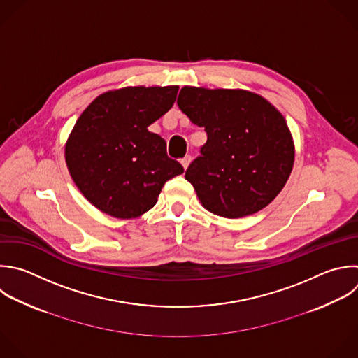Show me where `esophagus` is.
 Listing matches in <instances>:
<instances>
[{
  "label": "esophagus",
  "instance_id": "1",
  "mask_svg": "<svg viewBox=\"0 0 358 358\" xmlns=\"http://www.w3.org/2000/svg\"><path fill=\"white\" fill-rule=\"evenodd\" d=\"M190 161H192V158L187 155V157H185L182 161H180V164H182V166L185 168V171L187 169V166L190 165Z\"/></svg>",
  "mask_w": 358,
  "mask_h": 358
}]
</instances>
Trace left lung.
<instances>
[{"label":"left lung","mask_w":358,"mask_h":358,"mask_svg":"<svg viewBox=\"0 0 358 358\" xmlns=\"http://www.w3.org/2000/svg\"><path fill=\"white\" fill-rule=\"evenodd\" d=\"M178 106L207 133L201 157L185 175L201 206L224 218L268 206L294 166L295 147L284 116L245 90L183 87Z\"/></svg>","instance_id":"obj_1"}]
</instances>
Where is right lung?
Segmentation results:
<instances>
[{
	"label": "right lung",
	"instance_id": "add662e5",
	"mask_svg": "<svg viewBox=\"0 0 358 358\" xmlns=\"http://www.w3.org/2000/svg\"><path fill=\"white\" fill-rule=\"evenodd\" d=\"M178 85L124 87L95 98L64 148L69 172L102 213L131 220L151 210L166 180L183 173L166 143L148 126L175 103Z\"/></svg>",
	"mask_w": 358,
	"mask_h": 358
}]
</instances>
